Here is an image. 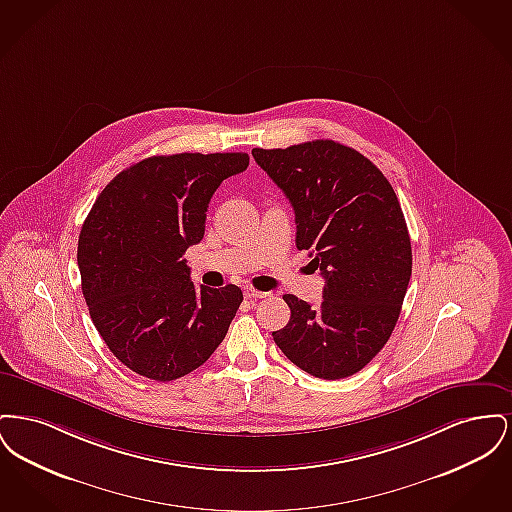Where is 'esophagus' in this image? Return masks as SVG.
I'll return each instance as SVG.
<instances>
[{
    "label": "esophagus",
    "mask_w": 512,
    "mask_h": 512,
    "mask_svg": "<svg viewBox=\"0 0 512 512\" xmlns=\"http://www.w3.org/2000/svg\"><path fill=\"white\" fill-rule=\"evenodd\" d=\"M244 295L247 299H263V297H267V293L253 290V288H245Z\"/></svg>",
    "instance_id": "obj_1"
}]
</instances>
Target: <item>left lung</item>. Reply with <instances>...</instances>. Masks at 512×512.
I'll list each match as a JSON object with an SVG mask.
<instances>
[{"instance_id": "8db88e82", "label": "left lung", "mask_w": 512, "mask_h": 512, "mask_svg": "<svg viewBox=\"0 0 512 512\" xmlns=\"http://www.w3.org/2000/svg\"><path fill=\"white\" fill-rule=\"evenodd\" d=\"M251 155L290 199L295 245L324 276L318 307L284 295L292 317L272 338L311 376H353L390 340L411 280L399 199L370 159L332 140L255 147Z\"/></svg>"}]
</instances>
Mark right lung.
Masks as SVG:
<instances>
[{
  "mask_svg": "<svg viewBox=\"0 0 512 512\" xmlns=\"http://www.w3.org/2000/svg\"><path fill=\"white\" fill-rule=\"evenodd\" d=\"M247 165V153L147 157L119 172L84 220L78 268L90 317L136 374L171 382L224 340L244 293L234 284L195 290L182 255L203 240L222 180Z\"/></svg>",
  "mask_w": 512,
  "mask_h": 512,
  "instance_id": "1",
  "label": "right lung"
}]
</instances>
